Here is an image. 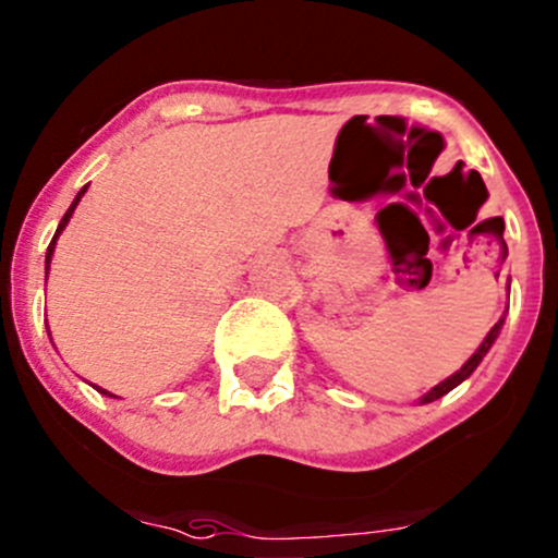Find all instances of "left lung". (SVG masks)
I'll use <instances>...</instances> for the list:
<instances>
[{"instance_id":"left-lung-1","label":"left lung","mask_w":558,"mask_h":558,"mask_svg":"<svg viewBox=\"0 0 558 558\" xmlns=\"http://www.w3.org/2000/svg\"><path fill=\"white\" fill-rule=\"evenodd\" d=\"M502 320H506V315H502V318L497 320L495 326H492V331L486 333V339H484V342H481V348L476 350V353L471 355V361H468L465 366L460 368V372H457V374H451L449 379H444L441 385H436V387H433V390L427 392V396H422V403H430V401H436V398L447 396V392H449V390H454V387L460 385L462 379H468V377H471L473 372H476V366H478V363H481V357H484L486 353H489L492 342H495V339H497V333H500V328H502Z\"/></svg>"}]
</instances>
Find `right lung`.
<instances>
[{
  "instance_id": "obj_1",
  "label": "right lung",
  "mask_w": 558,
  "mask_h": 558,
  "mask_svg": "<svg viewBox=\"0 0 558 558\" xmlns=\"http://www.w3.org/2000/svg\"><path fill=\"white\" fill-rule=\"evenodd\" d=\"M85 190H87V186H85ZM85 190H82V192H85ZM82 192H80V195L77 197H74V203L72 205H69V210H66V214H63V219H61V225H58V230H56V234H52V240H50V245H47V267H50V256H52V245H56V238H58V234H61V230H63V227H66L69 225V219H72V214H74V208H77V203H80V197H82ZM104 392V396H109V392L107 390H101Z\"/></svg>"
}]
</instances>
